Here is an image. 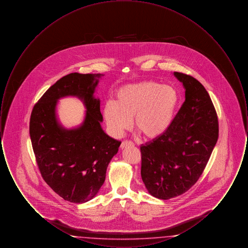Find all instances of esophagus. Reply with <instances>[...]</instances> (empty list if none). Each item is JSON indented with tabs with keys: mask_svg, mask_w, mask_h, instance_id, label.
<instances>
[{
	"mask_svg": "<svg viewBox=\"0 0 248 248\" xmlns=\"http://www.w3.org/2000/svg\"><path fill=\"white\" fill-rule=\"evenodd\" d=\"M131 146H134V143L129 140H124L121 143V149H124L126 147H131Z\"/></svg>",
	"mask_w": 248,
	"mask_h": 248,
	"instance_id": "1",
	"label": "esophagus"
}]
</instances>
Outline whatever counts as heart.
<instances>
[{"instance_id":"obj_1","label":"heart","mask_w":248,"mask_h":248,"mask_svg":"<svg viewBox=\"0 0 248 248\" xmlns=\"http://www.w3.org/2000/svg\"><path fill=\"white\" fill-rule=\"evenodd\" d=\"M177 91L155 82L130 84L116 95V101L107 102L103 115L111 134L121 137L132 126L145 138L156 139L170 126L177 105Z\"/></svg>"}]
</instances>
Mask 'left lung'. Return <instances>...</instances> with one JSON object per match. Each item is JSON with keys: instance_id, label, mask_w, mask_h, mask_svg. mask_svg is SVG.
<instances>
[{"instance_id": "1", "label": "left lung", "mask_w": 248, "mask_h": 248, "mask_svg": "<svg viewBox=\"0 0 248 248\" xmlns=\"http://www.w3.org/2000/svg\"><path fill=\"white\" fill-rule=\"evenodd\" d=\"M185 88V101L170 126L140 147L141 177L149 192L168 200L189 190L202 174L218 139V120L203 85L174 72Z\"/></svg>"}]
</instances>
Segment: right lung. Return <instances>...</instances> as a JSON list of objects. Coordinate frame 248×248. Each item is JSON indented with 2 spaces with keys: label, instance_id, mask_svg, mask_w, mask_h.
I'll use <instances>...</instances> for the list:
<instances>
[{
  "label": "right lung",
  "instance_id": "obj_1",
  "mask_svg": "<svg viewBox=\"0 0 248 248\" xmlns=\"http://www.w3.org/2000/svg\"><path fill=\"white\" fill-rule=\"evenodd\" d=\"M101 76L74 72L62 77L38 100L31 115L30 136L41 175L51 189L71 202L94 198L121 145L101 128L100 101L94 97ZM67 95L79 97L87 108L83 124L75 130L62 128L55 116L57 100Z\"/></svg>",
  "mask_w": 248,
  "mask_h": 248
}]
</instances>
